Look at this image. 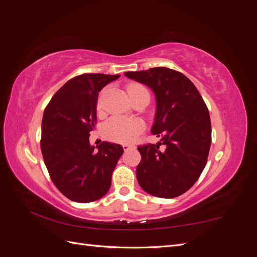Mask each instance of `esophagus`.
I'll list each match as a JSON object with an SVG mask.
<instances>
[{
    "mask_svg": "<svg viewBox=\"0 0 257 257\" xmlns=\"http://www.w3.org/2000/svg\"><path fill=\"white\" fill-rule=\"evenodd\" d=\"M122 147H123L124 151H127L130 149H135V148H136L134 145H130V144H123Z\"/></svg>",
    "mask_w": 257,
    "mask_h": 257,
    "instance_id": "34e87169",
    "label": "esophagus"
}]
</instances>
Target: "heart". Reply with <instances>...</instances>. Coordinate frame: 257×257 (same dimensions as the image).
Segmentation results:
<instances>
[{
  "mask_svg": "<svg viewBox=\"0 0 257 257\" xmlns=\"http://www.w3.org/2000/svg\"><path fill=\"white\" fill-rule=\"evenodd\" d=\"M128 95H133L136 92L146 90L142 84L130 83L126 87ZM97 108H100V103L98 100ZM144 125L141 121L135 119H127L123 116H113L108 120L103 127L104 136L114 143H132L134 139L142 133Z\"/></svg>",
  "mask_w": 257,
  "mask_h": 257,
  "instance_id": "heart-1",
  "label": "heart"
}]
</instances>
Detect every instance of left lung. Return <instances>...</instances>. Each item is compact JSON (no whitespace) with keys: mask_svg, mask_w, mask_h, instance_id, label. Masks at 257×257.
Masks as SVG:
<instances>
[{"mask_svg":"<svg viewBox=\"0 0 257 257\" xmlns=\"http://www.w3.org/2000/svg\"><path fill=\"white\" fill-rule=\"evenodd\" d=\"M125 76L148 85L157 99L151 132L161 142L137 147L142 155L137 181L153 196L177 197L192 188L207 164L211 146L208 108L193 82L175 69L153 67Z\"/></svg>","mask_w":257,"mask_h":257,"instance_id":"left-lung-1","label":"left lung"}]
</instances>
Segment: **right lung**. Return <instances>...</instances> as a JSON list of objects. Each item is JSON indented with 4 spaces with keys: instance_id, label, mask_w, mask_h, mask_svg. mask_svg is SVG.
<instances>
[{
    "instance_id": "1",
    "label": "right lung",
    "mask_w": 257,
    "mask_h": 257,
    "mask_svg": "<svg viewBox=\"0 0 257 257\" xmlns=\"http://www.w3.org/2000/svg\"><path fill=\"white\" fill-rule=\"evenodd\" d=\"M120 75L82 74L68 80L46 106L41 149L57 189L77 203H90L109 191L123 147L102 142L90 145L96 124L98 92Z\"/></svg>"
}]
</instances>
